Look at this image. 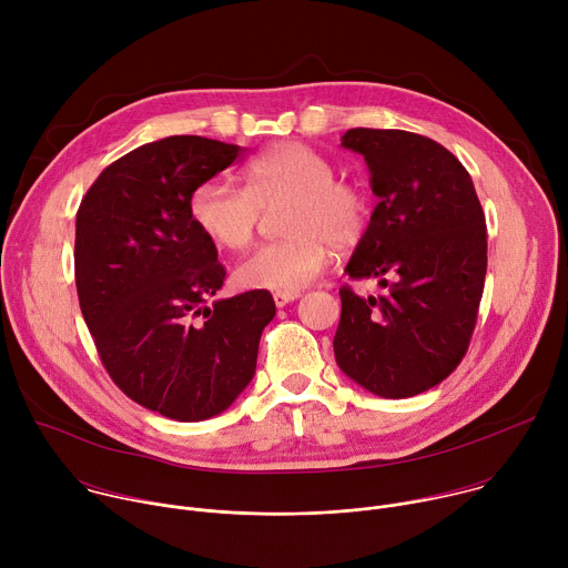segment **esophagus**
I'll return each instance as SVG.
<instances>
[{
    "label": "esophagus",
    "instance_id": "esophagus-1",
    "mask_svg": "<svg viewBox=\"0 0 568 568\" xmlns=\"http://www.w3.org/2000/svg\"><path fill=\"white\" fill-rule=\"evenodd\" d=\"M298 298V292H274V303L276 307H285L287 303L296 301Z\"/></svg>",
    "mask_w": 568,
    "mask_h": 568
}]
</instances>
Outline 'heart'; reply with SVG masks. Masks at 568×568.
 I'll use <instances>...</instances> for the list:
<instances>
[{
  "label": "heart",
  "instance_id": "heart-1",
  "mask_svg": "<svg viewBox=\"0 0 568 568\" xmlns=\"http://www.w3.org/2000/svg\"><path fill=\"white\" fill-rule=\"evenodd\" d=\"M245 189L200 182L189 197L193 224L213 245L237 252L254 240L263 211H281L278 242L256 250L235 270L247 290L298 292L326 267L331 250L344 254L364 240L371 202L362 186L337 178L333 159L301 141H283L250 159Z\"/></svg>",
  "mask_w": 568,
  "mask_h": 568
}]
</instances>
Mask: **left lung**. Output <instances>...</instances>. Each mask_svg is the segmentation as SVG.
I'll use <instances>...</instances> for the list:
<instances>
[{"instance_id": "obj_1", "label": "left lung", "mask_w": 568, "mask_h": 568, "mask_svg": "<svg viewBox=\"0 0 568 568\" xmlns=\"http://www.w3.org/2000/svg\"><path fill=\"white\" fill-rule=\"evenodd\" d=\"M342 145L364 154L379 197L346 265L386 290H339V368L379 397L440 384L465 357L488 270V233L469 173L429 136L353 128Z\"/></svg>"}]
</instances>
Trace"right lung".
Segmentation results:
<instances>
[{"mask_svg":"<svg viewBox=\"0 0 568 568\" xmlns=\"http://www.w3.org/2000/svg\"><path fill=\"white\" fill-rule=\"evenodd\" d=\"M242 154L206 136H166L110 164L75 213L80 310L114 384L180 423L229 409L256 373L270 292L215 298L224 283L189 197Z\"/></svg>","mask_w":568,"mask_h":568,"instance_id":"obj_1","label":"right lung"}]
</instances>
